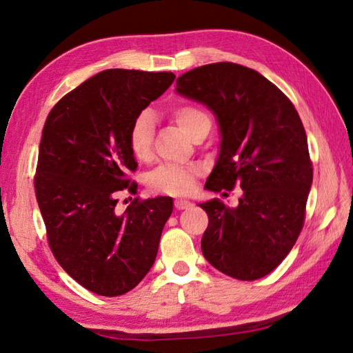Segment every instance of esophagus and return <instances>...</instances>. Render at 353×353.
I'll use <instances>...</instances> for the list:
<instances>
[{
  "label": "esophagus",
  "instance_id": "1",
  "mask_svg": "<svg viewBox=\"0 0 353 353\" xmlns=\"http://www.w3.org/2000/svg\"><path fill=\"white\" fill-rule=\"evenodd\" d=\"M174 207L177 210H188L190 207H193V203H191L190 201H185V199H176Z\"/></svg>",
  "mask_w": 353,
  "mask_h": 353
}]
</instances>
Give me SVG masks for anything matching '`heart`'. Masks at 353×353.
Segmentation results:
<instances>
[{"mask_svg": "<svg viewBox=\"0 0 353 353\" xmlns=\"http://www.w3.org/2000/svg\"><path fill=\"white\" fill-rule=\"evenodd\" d=\"M171 117L182 128L183 132L193 139L203 128L211 126L210 115L202 108L190 103L177 105L171 110ZM152 137H154V119L152 114L143 111L132 121L128 142L132 156L140 162H146L152 156ZM197 174L196 168L181 165H160L151 172L150 185L151 188L168 194H187L193 188L194 177Z\"/></svg>", "mask_w": 353, "mask_h": 353, "instance_id": "1", "label": "heart"}]
</instances>
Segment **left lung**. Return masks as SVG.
<instances>
[{"instance_id": "1", "label": "left lung", "mask_w": 353, "mask_h": 353, "mask_svg": "<svg viewBox=\"0 0 353 353\" xmlns=\"http://www.w3.org/2000/svg\"><path fill=\"white\" fill-rule=\"evenodd\" d=\"M176 92L207 106L219 125V156L205 188L243 191L236 208L219 199L199 203L208 214L205 259L241 281L265 276L290 253L304 223L313 168L303 121L272 81L236 63L188 70Z\"/></svg>"}]
</instances>
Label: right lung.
I'll list each match as a JSON object with an SVG mask.
<instances>
[{
	"instance_id": "right-lung-1",
	"label": "right lung",
	"mask_w": 353,
	"mask_h": 353,
	"mask_svg": "<svg viewBox=\"0 0 353 353\" xmlns=\"http://www.w3.org/2000/svg\"><path fill=\"white\" fill-rule=\"evenodd\" d=\"M172 72L106 69L66 94L43 128L35 194L49 247L88 290L119 296L154 264L172 213L171 197L134 201L120 213L119 193L136 171L132 121L168 89Z\"/></svg>"
}]
</instances>
